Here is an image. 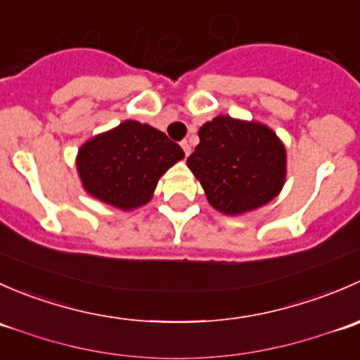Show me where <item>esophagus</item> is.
<instances>
[{
  "mask_svg": "<svg viewBox=\"0 0 360 360\" xmlns=\"http://www.w3.org/2000/svg\"><path fill=\"white\" fill-rule=\"evenodd\" d=\"M181 148L184 150V155H186V157L191 153V146H190V143H188V141H183V143H181Z\"/></svg>",
  "mask_w": 360,
  "mask_h": 360,
  "instance_id": "obj_1",
  "label": "esophagus"
}]
</instances>
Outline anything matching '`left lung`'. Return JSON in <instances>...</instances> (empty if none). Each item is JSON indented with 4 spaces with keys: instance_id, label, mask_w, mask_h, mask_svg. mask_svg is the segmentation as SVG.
Segmentation results:
<instances>
[{
    "instance_id": "8db88e82",
    "label": "left lung",
    "mask_w": 360,
    "mask_h": 360,
    "mask_svg": "<svg viewBox=\"0 0 360 360\" xmlns=\"http://www.w3.org/2000/svg\"><path fill=\"white\" fill-rule=\"evenodd\" d=\"M198 137L186 163L214 209L238 216L281 193L285 148L270 127L221 115L202 125Z\"/></svg>"
}]
</instances>
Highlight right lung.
<instances>
[{
  "instance_id": "1",
  "label": "right lung",
  "mask_w": 360,
  "mask_h": 360,
  "mask_svg": "<svg viewBox=\"0 0 360 360\" xmlns=\"http://www.w3.org/2000/svg\"><path fill=\"white\" fill-rule=\"evenodd\" d=\"M184 151L163 132L136 120L86 141L76 157L83 188L97 200L132 210L151 200L160 177Z\"/></svg>"
}]
</instances>
